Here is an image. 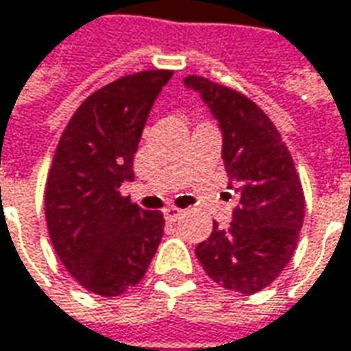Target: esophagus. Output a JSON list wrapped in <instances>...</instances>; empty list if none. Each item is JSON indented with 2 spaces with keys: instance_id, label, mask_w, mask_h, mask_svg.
Wrapping results in <instances>:
<instances>
[{
  "instance_id": "1",
  "label": "esophagus",
  "mask_w": 351,
  "mask_h": 351,
  "mask_svg": "<svg viewBox=\"0 0 351 351\" xmlns=\"http://www.w3.org/2000/svg\"><path fill=\"white\" fill-rule=\"evenodd\" d=\"M181 216H183V210L181 208H176V206H168V208H164V218H166V222H176V220H180Z\"/></svg>"
}]
</instances>
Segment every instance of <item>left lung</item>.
I'll list each match as a JSON object with an SVG mask.
<instances>
[{
    "label": "left lung",
    "mask_w": 351,
    "mask_h": 351,
    "mask_svg": "<svg viewBox=\"0 0 351 351\" xmlns=\"http://www.w3.org/2000/svg\"><path fill=\"white\" fill-rule=\"evenodd\" d=\"M185 86L201 93L222 131V160L237 204L230 228L214 222L195 255L222 288L239 293L265 290L295 251L305 197L293 160L278 129L253 100L199 75Z\"/></svg>",
    "instance_id": "left-lung-1"
}]
</instances>
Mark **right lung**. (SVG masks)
<instances>
[{
	"label": "right lung",
	"mask_w": 351,
	"mask_h": 351,
	"mask_svg": "<svg viewBox=\"0 0 351 351\" xmlns=\"http://www.w3.org/2000/svg\"><path fill=\"white\" fill-rule=\"evenodd\" d=\"M171 71L125 75L93 93L61 135L46 181L49 239L82 288L114 298L137 286L164 236V216L123 197L138 141Z\"/></svg>",
	"instance_id": "obj_1"
}]
</instances>
